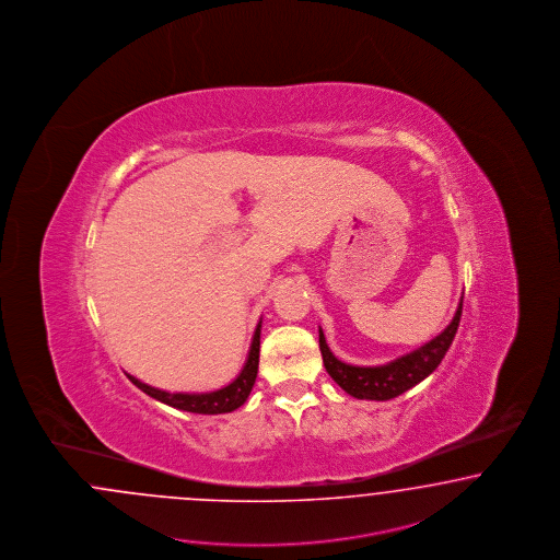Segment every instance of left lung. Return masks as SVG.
Segmentation results:
<instances>
[{"label":"left lung","mask_w":560,"mask_h":560,"mask_svg":"<svg viewBox=\"0 0 560 560\" xmlns=\"http://www.w3.org/2000/svg\"><path fill=\"white\" fill-rule=\"evenodd\" d=\"M462 305H464V296L453 315L452 324L447 325L431 342L420 346L418 350L406 354V357H399L396 361L381 364V366H354V364L338 361L325 342L324 331L319 329V350L324 357L325 371L342 387L346 394H350L357 399L385 401V399L401 396L404 392H408L420 381L427 380L441 364L443 357L447 354L453 338L457 334V327H459Z\"/></svg>","instance_id":"1"}]
</instances>
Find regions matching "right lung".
Returning a JSON list of instances; mask_svg holds the SVG:
<instances>
[{
    "label": "right lung",
    "instance_id": "right-lung-1",
    "mask_svg": "<svg viewBox=\"0 0 560 560\" xmlns=\"http://www.w3.org/2000/svg\"><path fill=\"white\" fill-rule=\"evenodd\" d=\"M259 334H261V322L255 327L253 334L252 350L247 362L243 366V371L238 373L233 383H229L226 387L217 389V392H208V394H171V392H163L156 387H150L140 380L127 375L129 381L159 401H163L166 406H173L177 410H185V412H194V415H224V412H233L236 408H241L247 397L252 394L253 383L257 377V364H259Z\"/></svg>",
    "mask_w": 560,
    "mask_h": 560
}]
</instances>
